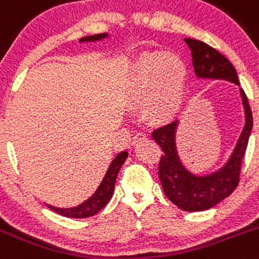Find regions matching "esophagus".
<instances>
[{
    "label": "esophagus",
    "instance_id": "esophagus-1",
    "mask_svg": "<svg viewBox=\"0 0 259 259\" xmlns=\"http://www.w3.org/2000/svg\"><path fill=\"white\" fill-rule=\"evenodd\" d=\"M146 137H148V135L145 134V132H137L136 135H135L134 136V144H136V142H139L140 140H144V139H146Z\"/></svg>",
    "mask_w": 259,
    "mask_h": 259
}]
</instances>
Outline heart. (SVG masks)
I'll list each match as a JSON object with an SVG mask.
<instances>
[{
  "label": "heart",
  "instance_id": "heart-1",
  "mask_svg": "<svg viewBox=\"0 0 259 259\" xmlns=\"http://www.w3.org/2000/svg\"><path fill=\"white\" fill-rule=\"evenodd\" d=\"M186 86V68L180 58L151 52L136 61L128 79V99L144 104L153 122H165L179 111Z\"/></svg>",
  "mask_w": 259,
  "mask_h": 259
}]
</instances>
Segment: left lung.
<instances>
[{
	"mask_svg": "<svg viewBox=\"0 0 259 259\" xmlns=\"http://www.w3.org/2000/svg\"><path fill=\"white\" fill-rule=\"evenodd\" d=\"M185 42L191 50L196 77L226 79L239 84L235 68L217 50L193 38H185ZM240 95L245 109V127L229 162L217 172L207 176H196L181 164L175 142L179 120L156 128L153 132V139L163 150V155L160 156L158 165V175L162 182L163 191L167 198L181 209L187 212L207 210L231 195L238 187L241 162L253 128L252 110L243 89H240Z\"/></svg>",
	"mask_w": 259,
	"mask_h": 259,
	"instance_id": "8db88e82",
	"label": "left lung"
}]
</instances>
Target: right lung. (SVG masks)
Instances as JSON below:
<instances>
[{"label":"right lung","instance_id":"obj_1","mask_svg":"<svg viewBox=\"0 0 259 259\" xmlns=\"http://www.w3.org/2000/svg\"><path fill=\"white\" fill-rule=\"evenodd\" d=\"M106 33H101V34H95V35H87V37L80 38V42H89V41H99L101 38L106 37ZM128 153L127 151H122L118 154L115 158L113 159V162L109 165V169L106 172L105 177L101 181L100 186L97 187L94 195L91 198L87 199L86 201H83L79 204L78 207L73 208H56L49 205L47 207L52 209L54 212L59 213V214L64 215V217H70V218H86L95 215L96 213L100 212L104 207H105L110 198L113 196L114 193V186H115V180H117L118 172H119L120 167L127 159Z\"/></svg>","mask_w":259,"mask_h":259}]
</instances>
